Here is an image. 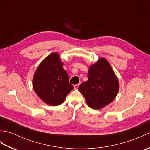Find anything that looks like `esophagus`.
<instances>
[{
	"label": "esophagus",
	"instance_id": "esophagus-1",
	"mask_svg": "<svg viewBox=\"0 0 150 150\" xmlns=\"http://www.w3.org/2000/svg\"><path fill=\"white\" fill-rule=\"evenodd\" d=\"M79 84H75V85L74 86V88H75V89H77V88H79Z\"/></svg>",
	"mask_w": 150,
	"mask_h": 150
}]
</instances>
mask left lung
I'll return each mask as SVG.
<instances>
[{"label":"left lung","instance_id":"obj_1","mask_svg":"<svg viewBox=\"0 0 150 150\" xmlns=\"http://www.w3.org/2000/svg\"><path fill=\"white\" fill-rule=\"evenodd\" d=\"M88 78L79 86V90L90 108L100 109L115 99L119 91V81L106 59L101 58L90 67Z\"/></svg>","mask_w":150,"mask_h":150}]
</instances>
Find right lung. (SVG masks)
I'll use <instances>...</instances> for the list:
<instances>
[{
	"mask_svg": "<svg viewBox=\"0 0 150 150\" xmlns=\"http://www.w3.org/2000/svg\"><path fill=\"white\" fill-rule=\"evenodd\" d=\"M57 53L40 63L33 79V89L44 103L53 106L61 104L74 87L69 83L67 72Z\"/></svg>",
	"mask_w": 150,
	"mask_h": 150,
	"instance_id": "1",
	"label": "right lung"
}]
</instances>
